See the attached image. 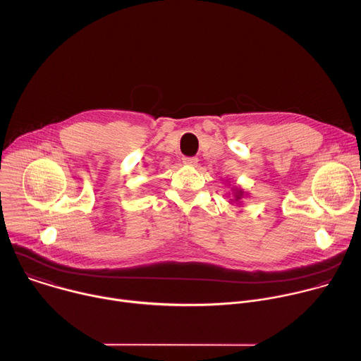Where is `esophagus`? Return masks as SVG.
<instances>
[{
    "mask_svg": "<svg viewBox=\"0 0 361 361\" xmlns=\"http://www.w3.org/2000/svg\"><path fill=\"white\" fill-rule=\"evenodd\" d=\"M197 159L195 157H184L183 159V163L185 164V166H195L197 164Z\"/></svg>",
    "mask_w": 361,
    "mask_h": 361,
    "instance_id": "1",
    "label": "esophagus"
}]
</instances>
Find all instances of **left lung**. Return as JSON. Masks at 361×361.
Wrapping results in <instances>:
<instances>
[{
    "instance_id": "1",
    "label": "left lung",
    "mask_w": 361,
    "mask_h": 361,
    "mask_svg": "<svg viewBox=\"0 0 361 361\" xmlns=\"http://www.w3.org/2000/svg\"><path fill=\"white\" fill-rule=\"evenodd\" d=\"M243 195H244V191H243L241 188H235V190H234V200H233V201L240 202V200L243 198Z\"/></svg>"
}]
</instances>
